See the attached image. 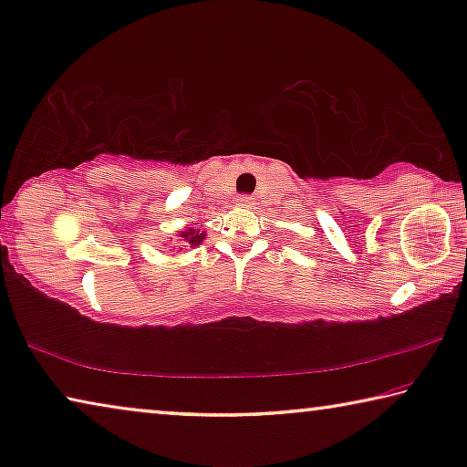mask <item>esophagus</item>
<instances>
[{
  "instance_id": "34e87169",
  "label": "esophagus",
  "mask_w": 467,
  "mask_h": 467,
  "mask_svg": "<svg viewBox=\"0 0 467 467\" xmlns=\"http://www.w3.org/2000/svg\"><path fill=\"white\" fill-rule=\"evenodd\" d=\"M236 203H239L241 207H252V205H254V201H252V197H249V194H241V197H239V201H236Z\"/></svg>"
}]
</instances>
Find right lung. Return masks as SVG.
Returning a JSON list of instances; mask_svg holds the SVG:
<instances>
[{
  "mask_svg": "<svg viewBox=\"0 0 467 467\" xmlns=\"http://www.w3.org/2000/svg\"><path fill=\"white\" fill-rule=\"evenodd\" d=\"M205 233L201 231V228H197V226H189L186 224L182 231H178V234H176V239H171V249H182V247H189V249H194V247H199L201 243H203V239H205ZM165 245H170V243H165ZM178 254V252H176Z\"/></svg>",
  "mask_w": 467,
  "mask_h": 467,
  "instance_id": "1",
  "label": "right lung"
}]
</instances>
